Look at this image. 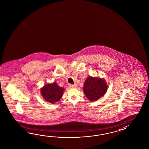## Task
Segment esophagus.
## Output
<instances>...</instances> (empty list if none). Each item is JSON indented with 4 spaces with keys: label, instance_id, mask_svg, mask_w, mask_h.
I'll return each mask as SVG.
<instances>
[{
    "label": "esophagus",
    "instance_id": "esophagus-1",
    "mask_svg": "<svg viewBox=\"0 0 149 149\" xmlns=\"http://www.w3.org/2000/svg\"><path fill=\"white\" fill-rule=\"evenodd\" d=\"M70 87L71 88H76L77 87V84H74V85H70Z\"/></svg>",
    "mask_w": 149,
    "mask_h": 149
}]
</instances>
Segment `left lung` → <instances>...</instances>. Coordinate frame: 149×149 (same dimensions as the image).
<instances>
[{"label": "left lung", "mask_w": 149, "mask_h": 149, "mask_svg": "<svg viewBox=\"0 0 149 149\" xmlns=\"http://www.w3.org/2000/svg\"><path fill=\"white\" fill-rule=\"evenodd\" d=\"M108 85L104 78L89 76L83 86V91L86 97L90 101H96L101 98L107 91Z\"/></svg>", "instance_id": "left-lung-1"}]
</instances>
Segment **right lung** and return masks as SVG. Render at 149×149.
I'll use <instances>...</instances> for the list:
<instances>
[{"instance_id": "1", "label": "right lung", "mask_w": 149, "mask_h": 149, "mask_svg": "<svg viewBox=\"0 0 149 149\" xmlns=\"http://www.w3.org/2000/svg\"><path fill=\"white\" fill-rule=\"evenodd\" d=\"M64 88L61 87L56 82L48 83L40 89V94L46 101L52 104L60 101L63 96Z\"/></svg>"}]
</instances>
